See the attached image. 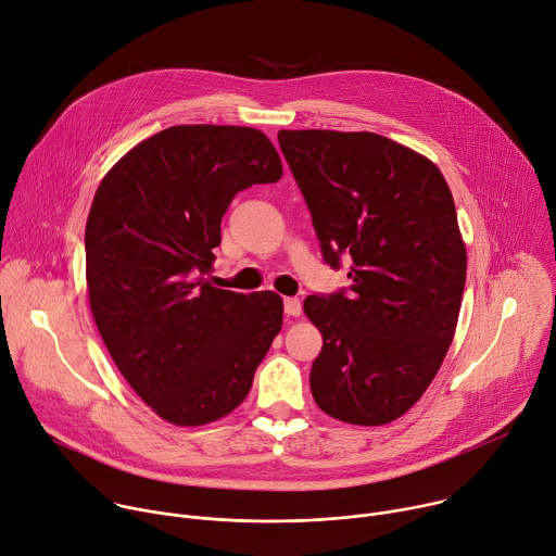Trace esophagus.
Returning a JSON list of instances; mask_svg holds the SVG:
<instances>
[{"instance_id": "34e87169", "label": "esophagus", "mask_w": 556, "mask_h": 556, "mask_svg": "<svg viewBox=\"0 0 556 556\" xmlns=\"http://www.w3.org/2000/svg\"><path fill=\"white\" fill-rule=\"evenodd\" d=\"M283 312L288 316H299L301 314V301L296 296H288L283 299Z\"/></svg>"}]
</instances>
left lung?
Returning a JSON list of instances; mask_svg holds the SVG:
<instances>
[{"label":"left lung","instance_id":"obj_1","mask_svg":"<svg viewBox=\"0 0 556 556\" xmlns=\"http://www.w3.org/2000/svg\"><path fill=\"white\" fill-rule=\"evenodd\" d=\"M324 262L350 257V288L309 294L324 334L309 389L328 416L363 427L409 412L453 341L466 249L453 195L425 155L371 131L281 129Z\"/></svg>","mask_w":556,"mask_h":556}]
</instances>
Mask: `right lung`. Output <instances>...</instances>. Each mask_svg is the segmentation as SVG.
<instances>
[{
    "instance_id": "add662e5",
    "label": "right lung",
    "mask_w": 556,
    "mask_h": 556,
    "mask_svg": "<svg viewBox=\"0 0 556 556\" xmlns=\"http://www.w3.org/2000/svg\"><path fill=\"white\" fill-rule=\"evenodd\" d=\"M281 174L260 129L176 125L125 153L97 189L86 226L92 316L125 380L174 425L230 414L281 330L279 294L200 279L232 198Z\"/></svg>"
}]
</instances>
